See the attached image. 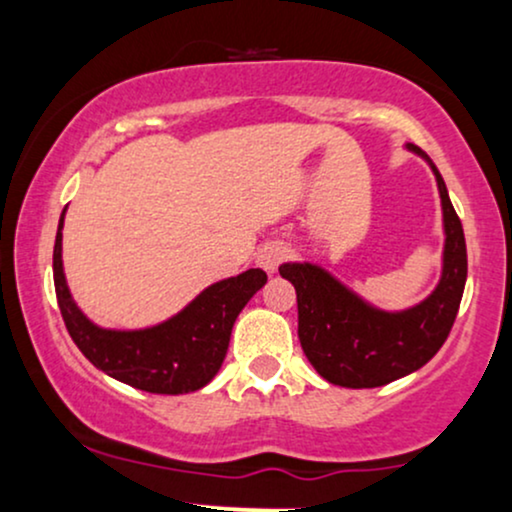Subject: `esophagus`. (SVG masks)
<instances>
[{
	"label": "esophagus",
	"instance_id": "1",
	"mask_svg": "<svg viewBox=\"0 0 512 512\" xmlns=\"http://www.w3.org/2000/svg\"><path fill=\"white\" fill-rule=\"evenodd\" d=\"M286 255H289L286 245L279 243V240H272V243H264L262 248L257 250V264H260L264 272L272 274L276 272V267L286 260Z\"/></svg>",
	"mask_w": 512,
	"mask_h": 512
}]
</instances>
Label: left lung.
I'll return each instance as SVG.
<instances>
[{"mask_svg": "<svg viewBox=\"0 0 512 512\" xmlns=\"http://www.w3.org/2000/svg\"><path fill=\"white\" fill-rule=\"evenodd\" d=\"M409 151L428 161L443 204V274L426 301L399 313L375 308L346 289L330 272L310 262H286L279 274L289 279L298 301V339L327 383L342 387H380L426 366L445 344L460 310L467 281V245L448 187L419 146Z\"/></svg>", "mask_w": 512, "mask_h": 512, "instance_id": "left-lung-1", "label": "left lung"}]
</instances>
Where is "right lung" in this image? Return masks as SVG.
Instances as JSON below:
<instances>
[{"label": "right lung", "instance_id": "obj_1", "mask_svg": "<svg viewBox=\"0 0 512 512\" xmlns=\"http://www.w3.org/2000/svg\"><path fill=\"white\" fill-rule=\"evenodd\" d=\"M62 226H57L52 272L62 320L79 351L120 383L154 395L202 390L219 373L231 342L233 322L245 303L267 284L262 269L211 284L190 305L146 330H103L76 308L62 269Z\"/></svg>", "mask_w": 512, "mask_h": 512}]
</instances>
